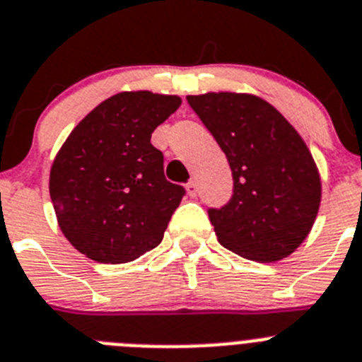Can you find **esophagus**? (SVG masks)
<instances>
[{"label": "esophagus", "mask_w": 362, "mask_h": 362, "mask_svg": "<svg viewBox=\"0 0 362 362\" xmlns=\"http://www.w3.org/2000/svg\"><path fill=\"white\" fill-rule=\"evenodd\" d=\"M185 189H187V194H189L191 199H194V197H197V191H199V187H197V182H194V180L187 182Z\"/></svg>", "instance_id": "1"}]
</instances>
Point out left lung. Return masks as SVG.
<instances>
[{"mask_svg": "<svg viewBox=\"0 0 362 362\" xmlns=\"http://www.w3.org/2000/svg\"><path fill=\"white\" fill-rule=\"evenodd\" d=\"M233 175L226 206L209 207L218 242L257 262L291 255L308 237L320 204V177L300 134L253 94L187 96Z\"/></svg>", "mask_w": 362, "mask_h": 362, "instance_id": "left-lung-1", "label": "left lung"}]
</instances>
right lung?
Here are the masks:
<instances>
[{"mask_svg": "<svg viewBox=\"0 0 362 362\" xmlns=\"http://www.w3.org/2000/svg\"><path fill=\"white\" fill-rule=\"evenodd\" d=\"M178 96L118 93L72 129L50 168L59 229L89 259L124 264L155 250L185 189L163 175L151 134Z\"/></svg>", "mask_w": 362, "mask_h": 362, "instance_id": "1", "label": "right lung"}]
</instances>
